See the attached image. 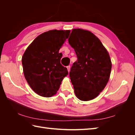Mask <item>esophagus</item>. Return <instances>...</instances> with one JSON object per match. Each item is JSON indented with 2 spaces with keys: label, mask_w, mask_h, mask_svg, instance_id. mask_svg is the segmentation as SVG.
<instances>
[{
  "label": "esophagus",
  "mask_w": 135,
  "mask_h": 135,
  "mask_svg": "<svg viewBox=\"0 0 135 135\" xmlns=\"http://www.w3.org/2000/svg\"><path fill=\"white\" fill-rule=\"evenodd\" d=\"M67 69H68V72L70 71V66H67Z\"/></svg>",
  "instance_id": "1"
}]
</instances>
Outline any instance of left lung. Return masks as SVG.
Returning a JSON list of instances; mask_svg holds the SVG:
<instances>
[{
  "label": "left lung",
  "mask_w": 135,
  "mask_h": 135,
  "mask_svg": "<svg viewBox=\"0 0 135 135\" xmlns=\"http://www.w3.org/2000/svg\"><path fill=\"white\" fill-rule=\"evenodd\" d=\"M68 41L78 59L69 73L75 94L80 100H91L109 81L112 70L109 53L100 39L88 30L73 29Z\"/></svg>",
  "instance_id": "left-lung-1"
}]
</instances>
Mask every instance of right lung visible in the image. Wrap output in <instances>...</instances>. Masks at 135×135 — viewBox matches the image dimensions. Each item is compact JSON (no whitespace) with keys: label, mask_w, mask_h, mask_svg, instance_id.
Listing matches in <instances>:
<instances>
[{"label":"right lung","mask_w":135,"mask_h":135,"mask_svg":"<svg viewBox=\"0 0 135 135\" xmlns=\"http://www.w3.org/2000/svg\"><path fill=\"white\" fill-rule=\"evenodd\" d=\"M70 30H52L37 36L24 52L22 58L23 74L28 85L36 93L50 97L59 90L67 68L60 63L59 50Z\"/></svg>","instance_id":"right-lung-1"}]
</instances>
